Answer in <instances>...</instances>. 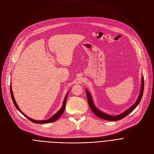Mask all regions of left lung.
Wrapping results in <instances>:
<instances>
[{
	"mask_svg": "<svg viewBox=\"0 0 154 154\" xmlns=\"http://www.w3.org/2000/svg\"><path fill=\"white\" fill-rule=\"evenodd\" d=\"M144 78L143 76H142V80H141V91H140V94L138 96V99L136 100L135 103L130 107L128 109H127L125 111H124V112L119 114L117 116H111L109 114H108L106 113H105L104 112H102L100 110H98L96 106H95L94 101L92 100V98L91 95V94L89 93V92L86 89V95H87V98H88V101L89 103V107L91 108V109L92 110V111L98 117L105 119V120H107V121H118L120 120V119H123L124 117H125V116H127L128 114H129L131 111H133L136 108L138 105V104L140 103V101L142 98L143 95V92H144Z\"/></svg>",
	"mask_w": 154,
	"mask_h": 154,
	"instance_id": "left-lung-1",
	"label": "left lung"
}]
</instances>
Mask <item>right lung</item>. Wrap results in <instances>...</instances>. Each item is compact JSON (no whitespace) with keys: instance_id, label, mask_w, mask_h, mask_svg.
<instances>
[{"instance_id":"obj_1","label":"right lung","mask_w":154,"mask_h":154,"mask_svg":"<svg viewBox=\"0 0 154 154\" xmlns=\"http://www.w3.org/2000/svg\"><path fill=\"white\" fill-rule=\"evenodd\" d=\"M10 92H11V98H12V100H13V103L15 106V107L16 108V109H18L21 113H22L24 116H26L29 120H30V121H32V122L33 123H35V124H46V123H50V122H53L56 121H57V119L62 115V114L64 112V110H65V106H66V98H67V97H68V92L66 94L65 97V99L63 100V105L62 106V108H60V109L59 111H57V112H56L55 114H54L52 117H51L50 119H47V120H44V121H35V120H33V119H30V117H29L28 116H27L26 115H25L21 110L19 108L18 105H17L16 102L14 100V96H13V91H12V89H11V85L10 84Z\"/></svg>"}]
</instances>
